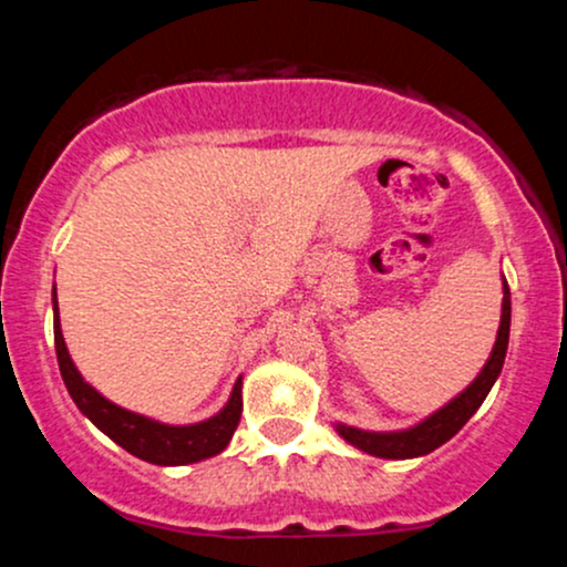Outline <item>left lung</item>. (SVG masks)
Returning a JSON list of instances; mask_svg holds the SVG:
<instances>
[{"instance_id": "1", "label": "left lung", "mask_w": 567, "mask_h": 567, "mask_svg": "<svg viewBox=\"0 0 567 567\" xmlns=\"http://www.w3.org/2000/svg\"><path fill=\"white\" fill-rule=\"evenodd\" d=\"M509 322H512V298H509V285L504 279V301H501V324L496 343H493L491 357H487L485 368L480 370V375L470 386L464 389L458 396H453L445 408H440L437 413H432L421 424L400 429V432H365V429H354L347 424H336V432L341 434L349 445L360 447L370 455H379V458H415V455L432 453L434 447L445 445L453 434H458V429L477 413V408L483 405L487 392L496 383L501 368H504L506 347H509Z\"/></svg>"}]
</instances>
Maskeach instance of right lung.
I'll return each mask as SVG.
<instances>
[{"instance_id": "right-lung-1", "label": "right lung", "mask_w": 567, "mask_h": 567, "mask_svg": "<svg viewBox=\"0 0 567 567\" xmlns=\"http://www.w3.org/2000/svg\"><path fill=\"white\" fill-rule=\"evenodd\" d=\"M53 328H55V354L58 368H61L63 383H66L71 400L76 408L87 415L93 424L101 429L106 437H112L116 445L125 447L127 453L138 455V458L148 461L157 466H184L194 464V461L210 458L218 455L229 445L234 429L239 424L243 415V379H237L231 389L229 402L218 410L213 419L199 421V424L188 426H171L159 424V421L146 419V415L133 413L114 402H109L101 392H95L87 381L82 379L80 370L71 362L66 341L61 333V317H58V296L53 288Z\"/></svg>"}]
</instances>
